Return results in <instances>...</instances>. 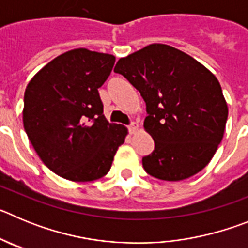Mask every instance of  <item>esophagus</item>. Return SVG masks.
Instances as JSON below:
<instances>
[{
	"label": "esophagus",
	"mask_w": 248,
	"mask_h": 248,
	"mask_svg": "<svg viewBox=\"0 0 248 248\" xmlns=\"http://www.w3.org/2000/svg\"><path fill=\"white\" fill-rule=\"evenodd\" d=\"M138 128H139V126H138L137 123H135V122H131V123H130V125L128 126L129 133H130V134H134V133H137Z\"/></svg>",
	"instance_id": "esophagus-1"
}]
</instances>
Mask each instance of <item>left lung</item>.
Returning a JSON list of instances; mask_svg holds the SVG:
<instances>
[{"instance_id": "obj_1", "label": "left lung", "mask_w": 248, "mask_h": 248, "mask_svg": "<svg viewBox=\"0 0 248 248\" xmlns=\"http://www.w3.org/2000/svg\"><path fill=\"white\" fill-rule=\"evenodd\" d=\"M114 72L146 103L144 128L155 148L143 157L144 170L165 181L201 171L217 150L229 115L217 78L191 56L161 43L120 58Z\"/></svg>"}]
</instances>
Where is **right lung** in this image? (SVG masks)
<instances>
[{
	"label": "right lung",
	"mask_w": 248,
	"mask_h": 248,
	"mask_svg": "<svg viewBox=\"0 0 248 248\" xmlns=\"http://www.w3.org/2000/svg\"><path fill=\"white\" fill-rule=\"evenodd\" d=\"M115 57L85 48L61 54L30 80L23 126L45 165L77 183L108 174L128 129L103 114L98 89L108 79Z\"/></svg>",
	"instance_id": "obj_1"
}]
</instances>
